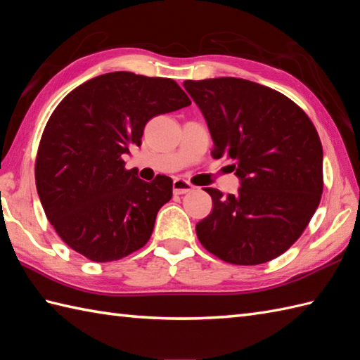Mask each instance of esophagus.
Listing matches in <instances>:
<instances>
[{"mask_svg":"<svg viewBox=\"0 0 360 360\" xmlns=\"http://www.w3.org/2000/svg\"><path fill=\"white\" fill-rule=\"evenodd\" d=\"M194 189V186L191 185L189 181H186V180H183V179H175L174 181H172V191H174V194H188V193H191V191Z\"/></svg>","mask_w":360,"mask_h":360,"instance_id":"1","label":"esophagus"}]
</instances>
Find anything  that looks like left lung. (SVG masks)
<instances>
[{
    "label": "left lung",
    "mask_w": 360,
    "mask_h": 360,
    "mask_svg": "<svg viewBox=\"0 0 360 360\" xmlns=\"http://www.w3.org/2000/svg\"><path fill=\"white\" fill-rule=\"evenodd\" d=\"M214 141L240 179L238 193L212 197V211L195 225L211 254L233 265H260L302 236L323 191V150L309 117L271 87L221 77L186 79Z\"/></svg>",
    "instance_id": "left-lung-1"
}]
</instances>
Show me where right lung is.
<instances>
[{"instance_id": "right-lung-1", "label": "right lung", "mask_w": 360, "mask_h": 360, "mask_svg": "<svg viewBox=\"0 0 360 360\" xmlns=\"http://www.w3.org/2000/svg\"><path fill=\"white\" fill-rule=\"evenodd\" d=\"M191 105L171 78L110 72L69 92L39 140L35 183L47 220L72 250L114 262L145 246L172 180L143 181L123 154L150 118Z\"/></svg>"}]
</instances>
